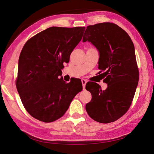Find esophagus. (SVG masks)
Listing matches in <instances>:
<instances>
[{"instance_id":"1","label":"esophagus","mask_w":154,"mask_h":154,"mask_svg":"<svg viewBox=\"0 0 154 154\" xmlns=\"http://www.w3.org/2000/svg\"><path fill=\"white\" fill-rule=\"evenodd\" d=\"M81 82H82V87H83V89H85V88L86 84V82H87V81H86L85 79H82L81 80Z\"/></svg>"}]
</instances>
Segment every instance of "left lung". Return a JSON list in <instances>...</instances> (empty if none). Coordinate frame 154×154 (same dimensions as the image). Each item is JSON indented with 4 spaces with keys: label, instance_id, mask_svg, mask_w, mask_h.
<instances>
[{
    "label": "left lung",
    "instance_id": "left-lung-1",
    "mask_svg": "<svg viewBox=\"0 0 154 154\" xmlns=\"http://www.w3.org/2000/svg\"><path fill=\"white\" fill-rule=\"evenodd\" d=\"M86 41L99 52L98 69L104 72L101 75L107 88L102 90L96 82L86 85L92 94L86 111L100 123L115 122L128 111L139 82L135 47L128 33L111 23L88 26L82 38Z\"/></svg>",
    "mask_w": 154,
    "mask_h": 154
}]
</instances>
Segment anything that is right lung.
Instances as JSON below:
<instances>
[{
	"label": "right lung",
	"mask_w": 154,
	"mask_h": 154,
	"mask_svg": "<svg viewBox=\"0 0 154 154\" xmlns=\"http://www.w3.org/2000/svg\"><path fill=\"white\" fill-rule=\"evenodd\" d=\"M85 27L52 26L36 34L23 46L18 62L16 86L30 115L52 122L64 115L73 97L82 90L60 76L64 63L81 40Z\"/></svg>",
	"instance_id": "add662e5"
}]
</instances>
